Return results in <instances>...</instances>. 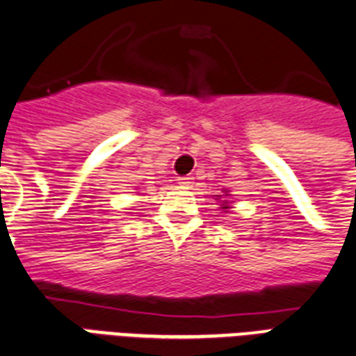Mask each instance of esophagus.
<instances>
[{
	"instance_id": "34e87169",
	"label": "esophagus",
	"mask_w": 356,
	"mask_h": 356,
	"mask_svg": "<svg viewBox=\"0 0 356 356\" xmlns=\"http://www.w3.org/2000/svg\"><path fill=\"white\" fill-rule=\"evenodd\" d=\"M178 184H180V187H191L193 186V178L191 176H180V178H178Z\"/></svg>"
}]
</instances>
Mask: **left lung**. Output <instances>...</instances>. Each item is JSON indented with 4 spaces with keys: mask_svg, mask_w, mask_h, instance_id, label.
Listing matches in <instances>:
<instances>
[{
    "mask_svg": "<svg viewBox=\"0 0 356 356\" xmlns=\"http://www.w3.org/2000/svg\"><path fill=\"white\" fill-rule=\"evenodd\" d=\"M225 204H227V202H225ZM228 208V206H225V209H227Z\"/></svg>",
    "mask_w": 356,
    "mask_h": 356,
    "instance_id": "obj_1",
    "label": "left lung"
}]
</instances>
